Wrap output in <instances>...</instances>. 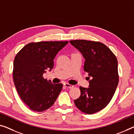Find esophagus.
<instances>
[{
  "mask_svg": "<svg viewBox=\"0 0 134 134\" xmlns=\"http://www.w3.org/2000/svg\"><path fill=\"white\" fill-rule=\"evenodd\" d=\"M63 85H64L65 87H67V88H72V87H73V86H72V85H71V84H69V83H64V84H63Z\"/></svg>",
  "mask_w": 134,
  "mask_h": 134,
  "instance_id": "34e87169",
  "label": "esophagus"
}]
</instances>
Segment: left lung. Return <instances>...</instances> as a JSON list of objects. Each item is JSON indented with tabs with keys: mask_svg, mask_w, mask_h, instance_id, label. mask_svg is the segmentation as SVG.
<instances>
[{
	"mask_svg": "<svg viewBox=\"0 0 134 134\" xmlns=\"http://www.w3.org/2000/svg\"><path fill=\"white\" fill-rule=\"evenodd\" d=\"M85 59L84 71L88 74V88L80 86L81 95L74 100L77 107L88 114L99 111L109 104L119 83L118 64L110 49L99 42L70 41Z\"/></svg>",
	"mask_w": 134,
	"mask_h": 134,
	"instance_id": "1",
	"label": "left lung"
}]
</instances>
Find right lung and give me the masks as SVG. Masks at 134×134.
<instances>
[{
    "label": "right lung",
    "instance_id": "obj_1",
    "mask_svg": "<svg viewBox=\"0 0 134 134\" xmlns=\"http://www.w3.org/2000/svg\"><path fill=\"white\" fill-rule=\"evenodd\" d=\"M68 41L31 42L24 46L14 60L13 79L16 89L27 105L43 111L54 104L63 87L53 84L42 75L54 66L55 55Z\"/></svg>",
    "mask_w": 134,
    "mask_h": 134
}]
</instances>
